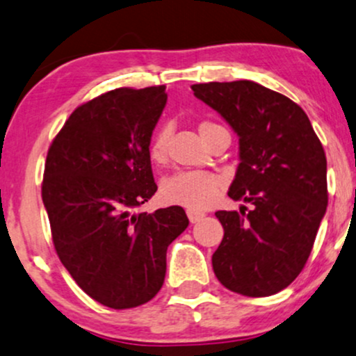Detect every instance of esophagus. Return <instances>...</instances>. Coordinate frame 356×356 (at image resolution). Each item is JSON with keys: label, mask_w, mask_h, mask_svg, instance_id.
<instances>
[{"label": "esophagus", "mask_w": 356, "mask_h": 356, "mask_svg": "<svg viewBox=\"0 0 356 356\" xmlns=\"http://www.w3.org/2000/svg\"><path fill=\"white\" fill-rule=\"evenodd\" d=\"M204 212H201V211H192V209H187V218H189V220L192 224L194 222H199V220H201L202 218H204Z\"/></svg>", "instance_id": "34e87169"}]
</instances>
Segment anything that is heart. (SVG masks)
Wrapping results in <instances>:
<instances>
[{
	"label": "heart",
	"mask_w": 356,
	"mask_h": 356,
	"mask_svg": "<svg viewBox=\"0 0 356 356\" xmlns=\"http://www.w3.org/2000/svg\"><path fill=\"white\" fill-rule=\"evenodd\" d=\"M222 127L214 122H201L199 134L204 140L216 130ZM167 140H169V130L161 127L154 132L149 142V157L155 164H161L167 157ZM222 181L216 174L204 172V170H182L170 177H167L161 186V197L165 204L182 206L192 211H201L211 206L218 197Z\"/></svg>",
	"instance_id": "b5f03b06"
}]
</instances>
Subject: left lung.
<instances>
[{"label": "left lung", "mask_w": 356, "mask_h": 356, "mask_svg": "<svg viewBox=\"0 0 356 356\" xmlns=\"http://www.w3.org/2000/svg\"><path fill=\"white\" fill-rule=\"evenodd\" d=\"M239 137L231 199L251 204L218 211L224 238L214 275L231 291L261 298L284 289L305 268L328 204L326 155L300 105L251 80L191 87Z\"/></svg>", "instance_id": "obj_1"}]
</instances>
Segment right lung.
I'll return each instance as SVG.
<instances>
[{
    "label": "right lung",
    "instance_id": "obj_1",
    "mask_svg": "<svg viewBox=\"0 0 356 356\" xmlns=\"http://www.w3.org/2000/svg\"><path fill=\"white\" fill-rule=\"evenodd\" d=\"M165 102V85L110 90L73 110L44 162L56 254L90 298L113 309L157 295L167 248L189 226L179 206L136 212L157 191L149 142Z\"/></svg>",
    "mask_w": 356,
    "mask_h": 356
}]
</instances>
